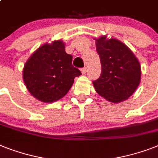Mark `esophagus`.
I'll use <instances>...</instances> for the list:
<instances>
[{"label":"esophagus","instance_id":"esophagus-1","mask_svg":"<svg viewBox=\"0 0 158 158\" xmlns=\"http://www.w3.org/2000/svg\"><path fill=\"white\" fill-rule=\"evenodd\" d=\"M87 71H88V69H87V68H86V67H84V68H83V69H81V72H82V74H83V75L86 74V73H87Z\"/></svg>","mask_w":158,"mask_h":158}]
</instances>
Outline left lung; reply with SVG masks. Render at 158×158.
Listing matches in <instances>:
<instances>
[{
	"instance_id": "1",
	"label": "left lung",
	"mask_w": 158,
	"mask_h": 158,
	"mask_svg": "<svg viewBox=\"0 0 158 158\" xmlns=\"http://www.w3.org/2000/svg\"><path fill=\"white\" fill-rule=\"evenodd\" d=\"M101 63L99 79L92 82L96 92L112 103L128 99L141 79L139 60L122 41L102 35L96 39Z\"/></svg>"
}]
</instances>
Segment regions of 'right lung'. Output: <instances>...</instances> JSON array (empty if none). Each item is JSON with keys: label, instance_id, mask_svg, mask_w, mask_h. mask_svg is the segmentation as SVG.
Wrapping results in <instances>:
<instances>
[{"label": "right lung", "instance_id": "1", "mask_svg": "<svg viewBox=\"0 0 158 158\" xmlns=\"http://www.w3.org/2000/svg\"><path fill=\"white\" fill-rule=\"evenodd\" d=\"M80 70L72 66V56L65 51L61 40L37 48L24 65L26 87L38 101L51 103L66 95Z\"/></svg>", "mask_w": 158, "mask_h": 158}]
</instances>
